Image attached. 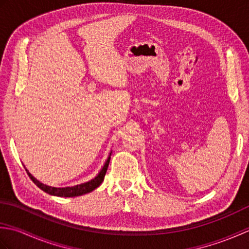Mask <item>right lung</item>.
I'll use <instances>...</instances> for the list:
<instances>
[{
	"label": "right lung",
	"instance_id": "add662e5",
	"mask_svg": "<svg viewBox=\"0 0 249 249\" xmlns=\"http://www.w3.org/2000/svg\"><path fill=\"white\" fill-rule=\"evenodd\" d=\"M109 161H110V156L108 157V160H106L103 169L98 173V176L95 177L93 179H91V181L80 184V185H76V186H72V187H64V188H55V187L47 186V185L41 184L40 182L37 181L35 178L32 177L31 173L26 170V169L25 170H26V173L29 174V177L31 178L32 181H33L41 190H44L45 193L49 194V195L57 196V197H77V196H82V195H86L88 193H91L92 190L97 188L99 185L102 184V182L104 181L105 174H106V172H107Z\"/></svg>",
	"mask_w": 249,
	"mask_h": 249
}]
</instances>
